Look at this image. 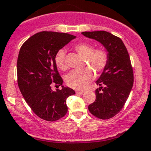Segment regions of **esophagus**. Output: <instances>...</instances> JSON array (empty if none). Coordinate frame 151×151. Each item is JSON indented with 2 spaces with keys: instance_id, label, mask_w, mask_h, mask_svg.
I'll list each match as a JSON object with an SVG mask.
<instances>
[{
  "instance_id": "obj_1",
  "label": "esophagus",
  "mask_w": 151,
  "mask_h": 151,
  "mask_svg": "<svg viewBox=\"0 0 151 151\" xmlns=\"http://www.w3.org/2000/svg\"><path fill=\"white\" fill-rule=\"evenodd\" d=\"M76 93H78V94H83V93H85V91H76Z\"/></svg>"
}]
</instances>
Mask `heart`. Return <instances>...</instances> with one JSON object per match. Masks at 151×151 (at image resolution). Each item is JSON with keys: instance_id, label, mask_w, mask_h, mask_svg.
<instances>
[{"instance_id": "1", "label": "heart", "mask_w": 151, "mask_h": 151, "mask_svg": "<svg viewBox=\"0 0 151 151\" xmlns=\"http://www.w3.org/2000/svg\"><path fill=\"white\" fill-rule=\"evenodd\" d=\"M75 49L82 57L85 58V64L91 66L96 73H102L109 63V55L103 48L94 49L91 44L80 42L75 45ZM66 52L60 49L55 57L57 66L61 70H66L65 61ZM94 77L93 72L91 68H85L81 70H73L66 76V84L75 89H84L88 85Z\"/></svg>"}]
</instances>
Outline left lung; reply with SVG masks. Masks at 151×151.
Returning a JSON list of instances; mask_svg holds the SVG:
<instances>
[{
	"instance_id": "1",
	"label": "left lung",
	"mask_w": 151,
	"mask_h": 151,
	"mask_svg": "<svg viewBox=\"0 0 151 151\" xmlns=\"http://www.w3.org/2000/svg\"><path fill=\"white\" fill-rule=\"evenodd\" d=\"M81 34L100 42L109 55V63L96 81L101 86L95 91L96 100L88 106L93 115L107 120L121 111L133 85V70L129 53L121 39L107 31Z\"/></svg>"
}]
</instances>
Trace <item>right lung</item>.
I'll return each mask as SVG.
<instances>
[{"instance_id": "obj_1", "label": "right lung", "mask_w": 151, "mask_h": 151, "mask_svg": "<svg viewBox=\"0 0 151 151\" xmlns=\"http://www.w3.org/2000/svg\"><path fill=\"white\" fill-rule=\"evenodd\" d=\"M76 37L66 33L42 31L22 45L17 60L18 85L30 109L41 119L55 121L66 114V98L75 94L62 86L55 57L57 52ZM52 85L62 89L53 91Z\"/></svg>"}]
</instances>
